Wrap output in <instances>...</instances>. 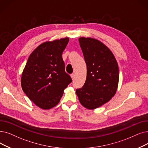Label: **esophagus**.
<instances>
[{
    "label": "esophagus",
    "mask_w": 148,
    "mask_h": 148,
    "mask_svg": "<svg viewBox=\"0 0 148 148\" xmlns=\"http://www.w3.org/2000/svg\"><path fill=\"white\" fill-rule=\"evenodd\" d=\"M71 77L72 80H74V78H75V75H74V74H72L71 75Z\"/></svg>",
    "instance_id": "34e87169"
}]
</instances>
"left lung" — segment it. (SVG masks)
<instances>
[{
  "mask_svg": "<svg viewBox=\"0 0 148 148\" xmlns=\"http://www.w3.org/2000/svg\"><path fill=\"white\" fill-rule=\"evenodd\" d=\"M87 66L86 79L76 94L83 106L88 110L101 107L117 92L119 70L116 59L105 44L91 37L79 38Z\"/></svg>",
  "mask_w": 148,
  "mask_h": 148,
  "instance_id": "8db88e82",
  "label": "left lung"
}]
</instances>
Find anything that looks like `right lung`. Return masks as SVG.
<instances>
[{"instance_id":"1","label":"right lung","mask_w":148,"mask_h":148,"mask_svg":"<svg viewBox=\"0 0 148 148\" xmlns=\"http://www.w3.org/2000/svg\"><path fill=\"white\" fill-rule=\"evenodd\" d=\"M69 38L47 41L30 54L21 77L23 92L34 103L49 110L59 103L64 89L72 82L65 71L62 54Z\"/></svg>"}]
</instances>
